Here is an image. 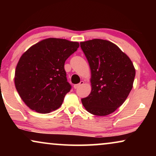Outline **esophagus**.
Masks as SVG:
<instances>
[{
    "mask_svg": "<svg viewBox=\"0 0 156 156\" xmlns=\"http://www.w3.org/2000/svg\"><path fill=\"white\" fill-rule=\"evenodd\" d=\"M84 84V81H81L80 83H79V84H74V89H78L79 87H81V86H82V85H83Z\"/></svg>",
    "mask_w": 156,
    "mask_h": 156,
    "instance_id": "esophagus-1",
    "label": "esophagus"
}]
</instances>
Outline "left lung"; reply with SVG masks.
<instances>
[{"label":"left lung","mask_w":156,"mask_h":156,"mask_svg":"<svg viewBox=\"0 0 156 156\" xmlns=\"http://www.w3.org/2000/svg\"><path fill=\"white\" fill-rule=\"evenodd\" d=\"M91 70L90 94L82 99L87 112L107 116L126 101L133 88L136 69L129 56L106 40L80 42Z\"/></svg>","instance_id":"obj_1"}]
</instances>
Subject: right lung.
I'll return each mask as SVG.
<instances>
[{"mask_svg":"<svg viewBox=\"0 0 156 156\" xmlns=\"http://www.w3.org/2000/svg\"><path fill=\"white\" fill-rule=\"evenodd\" d=\"M80 46L78 42L47 38L22 55L15 72V86L23 102L40 114H48L62 104L71 86L65 62Z\"/></svg>","mask_w":156,"mask_h":156,"instance_id":"add662e5","label":"right lung"}]
</instances>
